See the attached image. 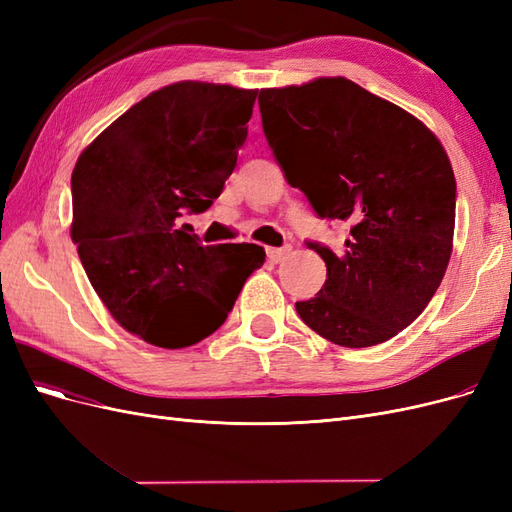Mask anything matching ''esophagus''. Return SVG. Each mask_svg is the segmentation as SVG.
Returning a JSON list of instances; mask_svg holds the SVG:
<instances>
[{"instance_id":"obj_1","label":"esophagus","mask_w":512,"mask_h":512,"mask_svg":"<svg viewBox=\"0 0 512 512\" xmlns=\"http://www.w3.org/2000/svg\"><path fill=\"white\" fill-rule=\"evenodd\" d=\"M267 254H269V260L275 262V265H277V262H282V260L290 254V245H284V247H269Z\"/></svg>"}]
</instances>
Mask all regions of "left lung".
Segmentation results:
<instances>
[{"label": "left lung", "mask_w": 512, "mask_h": 512, "mask_svg": "<svg viewBox=\"0 0 512 512\" xmlns=\"http://www.w3.org/2000/svg\"><path fill=\"white\" fill-rule=\"evenodd\" d=\"M262 130L286 181L318 218L348 226L344 254L312 243L327 265L309 329L344 348L386 342L421 316L453 252L457 183L423 121L344 76L260 89Z\"/></svg>", "instance_id": "obj_1"}]
</instances>
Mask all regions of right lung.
I'll list each match as a JSON object with an SVG mask.
<instances>
[{"label": "right lung", "instance_id": "right-lung-1", "mask_svg": "<svg viewBox=\"0 0 512 512\" xmlns=\"http://www.w3.org/2000/svg\"><path fill=\"white\" fill-rule=\"evenodd\" d=\"M256 94L203 81L162 87L76 160L70 237L108 312L147 344L175 350L218 331L265 262L256 243L200 245L177 226L222 194Z\"/></svg>", "mask_w": 512, "mask_h": 512}]
</instances>
